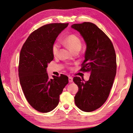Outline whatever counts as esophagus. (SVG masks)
<instances>
[{
  "mask_svg": "<svg viewBox=\"0 0 133 133\" xmlns=\"http://www.w3.org/2000/svg\"><path fill=\"white\" fill-rule=\"evenodd\" d=\"M73 78L71 77V76H69V82L70 83H71V82H73Z\"/></svg>",
  "mask_w": 133,
  "mask_h": 133,
  "instance_id": "1",
  "label": "esophagus"
}]
</instances>
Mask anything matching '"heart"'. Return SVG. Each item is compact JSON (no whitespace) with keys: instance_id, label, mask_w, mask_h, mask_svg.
<instances>
[{"instance_id":"obj_1","label":"heart","mask_w":133,"mask_h":133,"mask_svg":"<svg viewBox=\"0 0 133 133\" xmlns=\"http://www.w3.org/2000/svg\"><path fill=\"white\" fill-rule=\"evenodd\" d=\"M63 43L69 46L70 49L74 52L79 51L82 47V41L78 35L71 34L68 35L64 39ZM60 46L58 43H55L52 46V53L54 56L58 55Z\"/></svg>"}]
</instances>
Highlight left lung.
Wrapping results in <instances>:
<instances>
[{"label":"left lung","mask_w":133,"mask_h":133,"mask_svg":"<svg viewBox=\"0 0 133 133\" xmlns=\"http://www.w3.org/2000/svg\"><path fill=\"white\" fill-rule=\"evenodd\" d=\"M87 44L85 59L80 71L90 72L89 80L73 78L79 90L74 97L75 105L85 112L94 111L106 102L116 73V54L110 39L94 24H74Z\"/></svg>","instance_id":"left-lung-1"}]
</instances>
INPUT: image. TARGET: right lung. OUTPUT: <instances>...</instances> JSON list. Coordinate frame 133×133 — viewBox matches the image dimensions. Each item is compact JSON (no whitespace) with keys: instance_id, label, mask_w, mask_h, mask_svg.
Wrapping results in <instances>:
<instances>
[{"instance_id":"obj_1","label":"right lung","mask_w":133,"mask_h":133,"mask_svg":"<svg viewBox=\"0 0 133 133\" xmlns=\"http://www.w3.org/2000/svg\"><path fill=\"white\" fill-rule=\"evenodd\" d=\"M68 23H51L34 30L22 48L19 56V77L23 93L36 110L48 112L55 109L60 95L68 83V77L62 74L49 79L48 64L54 59L52 46Z\"/></svg>"}]
</instances>
